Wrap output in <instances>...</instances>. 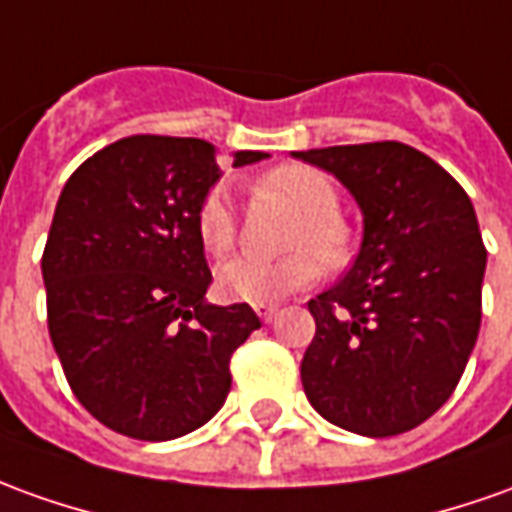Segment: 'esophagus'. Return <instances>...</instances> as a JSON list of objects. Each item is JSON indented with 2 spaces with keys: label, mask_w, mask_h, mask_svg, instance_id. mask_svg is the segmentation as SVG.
I'll return each instance as SVG.
<instances>
[{
  "label": "esophagus",
  "mask_w": 512,
  "mask_h": 512,
  "mask_svg": "<svg viewBox=\"0 0 512 512\" xmlns=\"http://www.w3.org/2000/svg\"><path fill=\"white\" fill-rule=\"evenodd\" d=\"M253 309H256V315L262 317L264 323H273V317L278 315V306H276V303H256Z\"/></svg>",
  "instance_id": "1"
}]
</instances>
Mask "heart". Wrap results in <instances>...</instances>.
I'll use <instances>...</instances> for the list:
<instances>
[{
	"label": "heart",
	"mask_w": 512,
	"mask_h": 512,
	"mask_svg": "<svg viewBox=\"0 0 512 512\" xmlns=\"http://www.w3.org/2000/svg\"><path fill=\"white\" fill-rule=\"evenodd\" d=\"M256 189L262 195L287 200L301 214V222L292 231L290 245L301 248L281 256H234L217 267V287L225 298L245 303L281 301L292 292L315 284L320 276L321 256L326 264H340L348 256L351 234L345 222L337 217L340 195L326 172L306 164H281L259 178ZM197 236L211 256H225L236 242V214L231 195L225 186H214L206 192L197 209ZM312 247L318 255L315 257Z\"/></svg>",
	"instance_id": "heart-1"
}]
</instances>
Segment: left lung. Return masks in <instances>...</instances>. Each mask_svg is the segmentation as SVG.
Returning a JSON list of instances; mask_svg holds the SVG:
<instances>
[{
	"label": "left lung",
	"mask_w": 512,
	"mask_h": 512,
	"mask_svg": "<svg viewBox=\"0 0 512 512\" xmlns=\"http://www.w3.org/2000/svg\"><path fill=\"white\" fill-rule=\"evenodd\" d=\"M292 155L343 183L365 225L357 262L309 301L303 393L348 432H410L449 401L477 343L488 250L471 197L410 144Z\"/></svg>",
	"instance_id": "8db88e82"
}]
</instances>
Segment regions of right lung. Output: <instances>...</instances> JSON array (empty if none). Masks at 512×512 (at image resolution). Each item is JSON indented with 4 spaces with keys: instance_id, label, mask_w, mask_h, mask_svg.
I'll use <instances>...</instances> for the list:
<instances>
[{
    "instance_id": "obj_1",
    "label": "right lung",
    "mask_w": 512,
    "mask_h": 512,
    "mask_svg": "<svg viewBox=\"0 0 512 512\" xmlns=\"http://www.w3.org/2000/svg\"><path fill=\"white\" fill-rule=\"evenodd\" d=\"M262 158L239 150L234 167ZM217 181L214 144L128 136L74 169L55 206L49 337L77 401L119 435L172 440L211 421L231 354L262 326L248 303H206L197 209Z\"/></svg>"
}]
</instances>
